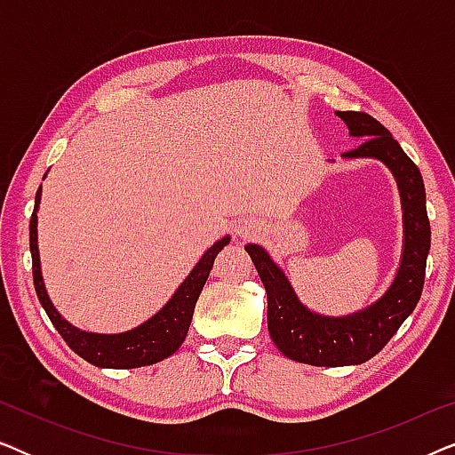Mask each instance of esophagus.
I'll use <instances>...</instances> for the list:
<instances>
[{
    "mask_svg": "<svg viewBox=\"0 0 455 455\" xmlns=\"http://www.w3.org/2000/svg\"><path fill=\"white\" fill-rule=\"evenodd\" d=\"M238 234L242 238H248V235L254 234V223L252 221H242L240 228H238Z\"/></svg>",
    "mask_w": 455,
    "mask_h": 455,
    "instance_id": "1",
    "label": "esophagus"
}]
</instances>
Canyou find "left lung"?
Segmentation results:
<instances>
[{"mask_svg": "<svg viewBox=\"0 0 455 455\" xmlns=\"http://www.w3.org/2000/svg\"><path fill=\"white\" fill-rule=\"evenodd\" d=\"M352 136L364 142L344 157H375L394 172L403 204V257L387 294L372 307L344 319H327L304 308L288 279L260 246H244L267 291V327L283 356L310 366L363 364L394 338L420 300L425 285L431 223L420 170L402 151L387 128L364 111H338Z\"/></svg>", "mask_w": 455, "mask_h": 455, "instance_id": "left-lung-1", "label": "left lung"}]
</instances>
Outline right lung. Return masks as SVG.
<instances>
[{
	"label": "right lung",
	"mask_w": 455,
	"mask_h": 455,
	"mask_svg": "<svg viewBox=\"0 0 455 455\" xmlns=\"http://www.w3.org/2000/svg\"><path fill=\"white\" fill-rule=\"evenodd\" d=\"M41 188L35 196V209L39 204ZM229 242V238H223L215 242L203 259L198 260L190 275L184 279L172 300L159 310L153 319L142 323L140 327L132 329V331L117 333V335H101V333H86L80 329L72 327L70 323L60 316L58 310L53 308L52 300H49L45 285H43L41 267H39V251H36V213L30 215V254H33V282L39 302L45 308L49 319H52L53 327L64 338L68 346L84 358L86 363L101 366V369H139V366H148L159 363L182 346L188 333L192 313H195V304L201 296L203 285L207 282L211 267L215 263L217 252L221 251Z\"/></svg>",
	"instance_id": "right-lung-1"
}]
</instances>
